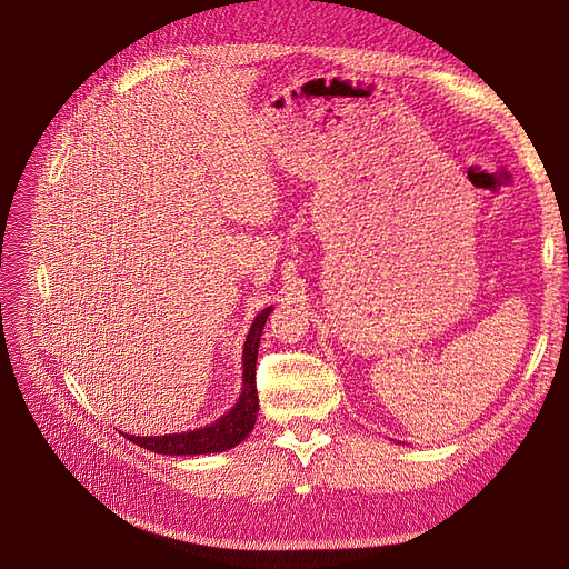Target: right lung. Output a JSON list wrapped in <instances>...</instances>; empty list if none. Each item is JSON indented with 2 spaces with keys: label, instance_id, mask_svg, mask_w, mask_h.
<instances>
[{
  "label": "right lung",
  "instance_id": "obj_1",
  "mask_svg": "<svg viewBox=\"0 0 569 569\" xmlns=\"http://www.w3.org/2000/svg\"><path fill=\"white\" fill-rule=\"evenodd\" d=\"M270 308H263L251 322V329L242 350V393L234 407L221 419L207 423L204 428L186 430V433H167V436H124L133 445L150 449L154 455H213L226 452V449L240 445L249 433L259 415V393H257V358H259V341L263 325L270 316Z\"/></svg>",
  "mask_w": 569,
  "mask_h": 569
}]
</instances>
